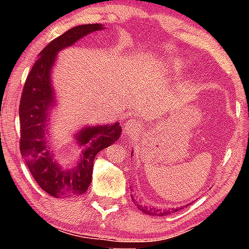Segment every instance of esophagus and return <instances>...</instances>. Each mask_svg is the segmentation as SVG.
<instances>
[{"mask_svg": "<svg viewBox=\"0 0 249 249\" xmlns=\"http://www.w3.org/2000/svg\"><path fill=\"white\" fill-rule=\"evenodd\" d=\"M124 131L127 132V134H130L132 131H136L139 129V124H138V121L135 120V119H129L128 121H125V124H124Z\"/></svg>", "mask_w": 249, "mask_h": 249, "instance_id": "obj_1", "label": "esophagus"}]
</instances>
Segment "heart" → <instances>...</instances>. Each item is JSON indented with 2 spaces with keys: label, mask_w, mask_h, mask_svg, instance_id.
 <instances>
[{
  "label": "heart",
  "mask_w": 249,
  "mask_h": 249,
  "mask_svg": "<svg viewBox=\"0 0 249 249\" xmlns=\"http://www.w3.org/2000/svg\"><path fill=\"white\" fill-rule=\"evenodd\" d=\"M171 67H172V69H173V70H176V71H180V70H182L183 64H182L181 62H180V61H178V60H175V61H172Z\"/></svg>",
  "instance_id": "b5f03b06"
}]
</instances>
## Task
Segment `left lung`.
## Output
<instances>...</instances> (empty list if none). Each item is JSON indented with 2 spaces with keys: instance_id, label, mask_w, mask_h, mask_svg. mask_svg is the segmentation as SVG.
I'll return each mask as SVG.
<instances>
[{
  "instance_id": "1",
  "label": "left lung",
  "mask_w": 249,
  "mask_h": 249,
  "mask_svg": "<svg viewBox=\"0 0 249 249\" xmlns=\"http://www.w3.org/2000/svg\"><path fill=\"white\" fill-rule=\"evenodd\" d=\"M138 209L142 211V212L144 213H147L149 215H158V216H163V215H166L168 213H171L170 211H162V210H159V209H155V207H153V209H145V207H142L141 205H137ZM176 211H178V209L173 210V212H176Z\"/></svg>"
}]
</instances>
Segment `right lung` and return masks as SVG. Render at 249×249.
I'll use <instances>...</instances> for the list:
<instances>
[{"label":"right lung","instance_id":"right-lung-1","mask_svg":"<svg viewBox=\"0 0 249 249\" xmlns=\"http://www.w3.org/2000/svg\"><path fill=\"white\" fill-rule=\"evenodd\" d=\"M101 29L103 26L100 23L77 26L52 40L34 63L20 98V152L38 186L56 198H70L86 193L91 181L95 156L113 144L122 131L119 124L84 128L76 138L85 149L74 168L64 169L60 165L46 145L47 111L54 102L51 70L56 53L87 34Z\"/></svg>","mask_w":249,"mask_h":249}]
</instances>
